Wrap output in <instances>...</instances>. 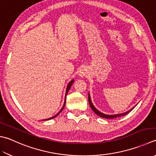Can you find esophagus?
Returning <instances> with one entry per match:
<instances>
[{
    "label": "esophagus",
    "mask_w": 156,
    "mask_h": 156,
    "mask_svg": "<svg viewBox=\"0 0 156 156\" xmlns=\"http://www.w3.org/2000/svg\"><path fill=\"white\" fill-rule=\"evenodd\" d=\"M79 75L81 77H87L88 75V71L86 68H82L80 70H79Z\"/></svg>",
    "instance_id": "34e87169"
}]
</instances>
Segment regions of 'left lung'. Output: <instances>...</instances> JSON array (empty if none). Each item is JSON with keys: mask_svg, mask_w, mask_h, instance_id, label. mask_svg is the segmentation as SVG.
I'll use <instances>...</instances> for the list:
<instances>
[{"mask_svg": "<svg viewBox=\"0 0 156 156\" xmlns=\"http://www.w3.org/2000/svg\"><path fill=\"white\" fill-rule=\"evenodd\" d=\"M88 101H89V103L90 105V107L92 108V109L93 110L94 112L97 115H98L99 117H103V118H106V119H115V118H117V117H122V116H124L126 115H127L128 113H129L132 110H133V108L136 107V105H135V107H133L128 111H126V112L124 113H119V114H115V115H107V114H105L101 112V111H98L97 108L94 107V106L92 104V102L91 101V98H90V93L88 94Z\"/></svg>", "mask_w": 156, "mask_h": 156, "instance_id": "obj_1", "label": "left lung"}]
</instances>
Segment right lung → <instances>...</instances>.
Masks as SVG:
<instances>
[{
	"label": "right lung",
	"instance_id": "right-lung-1",
	"mask_svg": "<svg viewBox=\"0 0 156 156\" xmlns=\"http://www.w3.org/2000/svg\"><path fill=\"white\" fill-rule=\"evenodd\" d=\"M73 82H74V80H71L70 81L69 83V84L67 85V87H66V94H65V101H64V105H63V107H62V108H61V110L59 111V112H58L56 115H55L54 116H53V117H50V118H48V119H44L45 121V120H49V119H54V118H55V117L56 116H58V115H59L60 113V112L62 111L63 110V108H64V106H65V104H66V95H67V94H68V92H69V90H70V87H71V86H72V84L73 83Z\"/></svg>",
	"mask_w": 156,
	"mask_h": 156
}]
</instances>
